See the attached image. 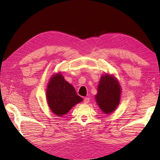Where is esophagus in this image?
Instances as JSON below:
<instances>
[{"label": "esophagus", "mask_w": 160, "mask_h": 160, "mask_svg": "<svg viewBox=\"0 0 160 160\" xmlns=\"http://www.w3.org/2000/svg\"><path fill=\"white\" fill-rule=\"evenodd\" d=\"M89 101H90V98H84V102L85 103V104L89 103Z\"/></svg>", "instance_id": "esophagus-1"}]
</instances>
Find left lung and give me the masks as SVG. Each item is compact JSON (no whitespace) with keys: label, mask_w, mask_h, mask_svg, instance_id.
Masks as SVG:
<instances>
[{"label":"left lung","mask_w":160,"mask_h":160,"mask_svg":"<svg viewBox=\"0 0 160 160\" xmlns=\"http://www.w3.org/2000/svg\"><path fill=\"white\" fill-rule=\"evenodd\" d=\"M121 87L116 78L106 73L102 76L95 96L96 102L103 113L113 112L120 104Z\"/></svg>","instance_id":"1"}]
</instances>
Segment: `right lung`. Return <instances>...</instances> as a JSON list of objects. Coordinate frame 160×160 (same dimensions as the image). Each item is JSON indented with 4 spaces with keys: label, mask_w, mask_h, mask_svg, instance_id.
<instances>
[{
    "label": "right lung",
    "mask_w": 160,
    "mask_h": 160,
    "mask_svg": "<svg viewBox=\"0 0 160 160\" xmlns=\"http://www.w3.org/2000/svg\"><path fill=\"white\" fill-rule=\"evenodd\" d=\"M46 94L51 111L58 116L67 114L73 106L83 100L60 73L51 77Z\"/></svg>",
    "instance_id": "add662e5"
}]
</instances>
